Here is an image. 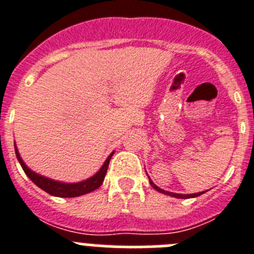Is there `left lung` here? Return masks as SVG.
Listing matches in <instances>:
<instances>
[{
    "instance_id": "left-lung-1",
    "label": "left lung",
    "mask_w": 254,
    "mask_h": 254,
    "mask_svg": "<svg viewBox=\"0 0 254 254\" xmlns=\"http://www.w3.org/2000/svg\"><path fill=\"white\" fill-rule=\"evenodd\" d=\"M149 181H150V185H151V187L154 188V190H156L158 192H160V193L168 194V196H170V197H176V198H193V197H198V196H201V194L205 193V192H206V190H205V192H198V193H192V194L174 193V192H168V190H161V188H159L158 186L155 185L154 182H152L150 178H149Z\"/></svg>"
}]
</instances>
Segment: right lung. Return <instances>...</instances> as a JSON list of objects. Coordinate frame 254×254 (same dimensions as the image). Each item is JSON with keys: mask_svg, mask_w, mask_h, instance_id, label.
Segmentation results:
<instances>
[{"mask_svg": "<svg viewBox=\"0 0 254 254\" xmlns=\"http://www.w3.org/2000/svg\"><path fill=\"white\" fill-rule=\"evenodd\" d=\"M15 154H16V158L19 160L20 165H21L22 170L25 172L26 176L29 177L34 185H37L38 187L42 188L43 190H46L47 193L52 194V196L56 197H78L82 196V194L90 193L93 190H95L96 188H99L103 185V181L105 178V174H107L108 165H109V161H111L112 156H113L114 152H112L109 156L107 158V160L104 161V164L102 165L98 172L91 176L90 178L85 179L81 182H76V183H66V182H60L55 181V179L47 178L44 176H40L38 173L33 172L30 168L24 163V160L21 159L19 154V150L16 147V143H15Z\"/></svg>", "mask_w": 254, "mask_h": 254, "instance_id": "add662e5", "label": "right lung"}]
</instances>
